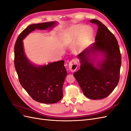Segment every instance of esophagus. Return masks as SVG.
<instances>
[{"label":"esophagus","instance_id":"1","mask_svg":"<svg viewBox=\"0 0 131 131\" xmlns=\"http://www.w3.org/2000/svg\"><path fill=\"white\" fill-rule=\"evenodd\" d=\"M69 69L71 72H75L78 68V62L75 59H73L69 63Z\"/></svg>","mask_w":131,"mask_h":131}]
</instances>
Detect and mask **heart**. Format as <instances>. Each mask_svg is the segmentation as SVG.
I'll return each mask as SVG.
<instances>
[{
	"label": "heart",
	"instance_id": "b5f03b06",
	"mask_svg": "<svg viewBox=\"0 0 131 131\" xmlns=\"http://www.w3.org/2000/svg\"><path fill=\"white\" fill-rule=\"evenodd\" d=\"M93 35L94 30L92 27L79 24L72 26L66 29L63 33V37L66 45L72 44L79 39L74 48L75 51L78 52L84 49L85 45L92 38Z\"/></svg>",
	"mask_w": 131,
	"mask_h": 131
}]
</instances>
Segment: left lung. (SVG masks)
I'll use <instances>...</instances> for the list:
<instances>
[{"label": "left lung", "mask_w": 131, "mask_h": 131, "mask_svg": "<svg viewBox=\"0 0 131 131\" xmlns=\"http://www.w3.org/2000/svg\"><path fill=\"white\" fill-rule=\"evenodd\" d=\"M90 21L98 27L95 42L77 56L80 69L73 75L86 97L100 100L108 97L118 84L121 56L114 34L101 21Z\"/></svg>", "instance_id": "8db88e82"}]
</instances>
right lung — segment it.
Returning a JSON list of instances; mask_svg holds the SVG:
<instances>
[{"label": "right lung", "mask_w": 131, "mask_h": 131, "mask_svg": "<svg viewBox=\"0 0 131 131\" xmlns=\"http://www.w3.org/2000/svg\"><path fill=\"white\" fill-rule=\"evenodd\" d=\"M57 24L56 21H51L30 25L19 35L15 45V67L19 82L34 100L41 103H56L62 99L67 75L64 61L34 64L26 56L23 40L35 29L51 30Z\"/></svg>", "instance_id": "obj_1"}]
</instances>
